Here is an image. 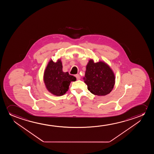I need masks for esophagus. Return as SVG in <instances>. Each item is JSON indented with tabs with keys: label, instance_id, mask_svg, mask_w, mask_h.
Instances as JSON below:
<instances>
[{
	"label": "esophagus",
	"instance_id": "34e87169",
	"mask_svg": "<svg viewBox=\"0 0 154 154\" xmlns=\"http://www.w3.org/2000/svg\"><path fill=\"white\" fill-rule=\"evenodd\" d=\"M75 77H76L77 80H79L80 79V76L79 74H77V75H75Z\"/></svg>",
	"mask_w": 154,
	"mask_h": 154
}]
</instances>
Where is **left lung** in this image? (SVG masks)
<instances>
[{"mask_svg":"<svg viewBox=\"0 0 154 154\" xmlns=\"http://www.w3.org/2000/svg\"><path fill=\"white\" fill-rule=\"evenodd\" d=\"M83 79L88 91L97 96L108 95L115 84V76L109 66L102 61L94 63L93 59L87 65Z\"/></svg>","mask_w":154,"mask_h":154,"instance_id":"1","label":"left lung"}]
</instances>
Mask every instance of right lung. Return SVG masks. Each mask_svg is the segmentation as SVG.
Wrapping results in <instances>:
<instances>
[{
    "label": "right lung",
    "mask_w": 154,
    "mask_h": 154,
    "mask_svg": "<svg viewBox=\"0 0 154 154\" xmlns=\"http://www.w3.org/2000/svg\"><path fill=\"white\" fill-rule=\"evenodd\" d=\"M76 78L70 75L68 72H63L60 59L54 62L49 61L44 74V82L47 89L53 95L61 96L69 89L70 84L75 82Z\"/></svg>",
    "instance_id": "add662e5"
}]
</instances>
